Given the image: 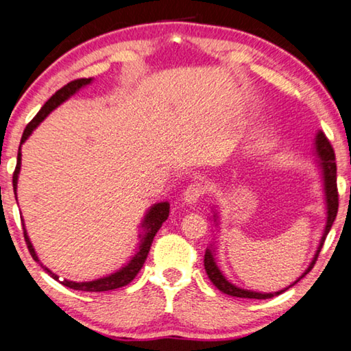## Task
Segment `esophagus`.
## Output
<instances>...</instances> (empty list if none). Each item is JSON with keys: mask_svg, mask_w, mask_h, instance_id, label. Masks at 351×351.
I'll use <instances>...</instances> for the list:
<instances>
[{"mask_svg": "<svg viewBox=\"0 0 351 351\" xmlns=\"http://www.w3.org/2000/svg\"><path fill=\"white\" fill-rule=\"evenodd\" d=\"M206 195V186L203 182H192L189 184V186L186 187V190H184V195L182 198L184 201H186L187 204H195L197 203L198 199H201Z\"/></svg>", "mask_w": 351, "mask_h": 351, "instance_id": "34e87169", "label": "esophagus"}]
</instances>
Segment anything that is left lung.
<instances>
[{
	"label": "left lung",
	"instance_id": "left-lung-1",
	"mask_svg": "<svg viewBox=\"0 0 351 351\" xmlns=\"http://www.w3.org/2000/svg\"><path fill=\"white\" fill-rule=\"evenodd\" d=\"M316 152L320 158V167H322L324 171V184H325V197H326V207H328V218H326V226H325V232L322 235V240H320V245L317 247V252L314 255V258L311 261L310 268H308L304 276L305 277L308 272L313 269V266L316 265V260L319 257V252L320 249H322L324 243L326 235H328L330 229H331V224L335 223V218L337 215V207H339V193H337V182H336V156H335V150H332V147L330 144L328 138H326L325 133L319 132L316 136ZM204 268L207 276H209L210 282L215 285V287L221 291L224 294H229V295H234V297H243V299H271V297L282 294L283 291L287 289H282V291H277V293H271V294H261V293H255V291H247V289H241V288H237L235 285H232L230 282L226 280V277L219 272L218 266L215 263V260H213V254L210 249H206V254H204ZM300 277V278H302ZM299 278V280H300ZM297 280V282H299ZM294 282V283H297ZM293 283V285H294ZM291 285V287H293Z\"/></svg>",
	"mask_w": 351,
	"mask_h": 351
}]
</instances>
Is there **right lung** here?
<instances>
[{
    "label": "right lung",
    "mask_w": 351,
    "mask_h": 351,
    "mask_svg": "<svg viewBox=\"0 0 351 351\" xmlns=\"http://www.w3.org/2000/svg\"><path fill=\"white\" fill-rule=\"evenodd\" d=\"M90 82H91V79H77V80L69 82L68 85H64L63 88H60V90L56 91L54 96H51V99L47 100V102L43 106H41V110L37 112V116H35L32 121L26 125L25 133H23V136H21V144L29 138V134L34 132V128H37L38 123L43 121V119L47 114H49L52 110L57 108V106L60 105L62 102H64V100H66L68 97L73 96V94L77 90H80L82 86L88 85V83H90ZM20 167H21V153H20V148H19L16 167H15V171H14V176H12V182H14V190H15V197H16V181H19ZM169 210H170V204L169 203H159L156 206H153L152 209H150V212L147 213L145 219H144V228L147 229V232H145L144 239H142L139 251H138V254L134 255L133 260L130 261V263L125 266V268H122L121 271L114 272V274H111L108 277H104V278H99V280H93V282L77 283V282H71V280H60V278H58V276H56L54 272H51L49 269L45 268V266L40 263L37 254H35L34 247L31 245V241H29V237L26 234L25 224H23V234H25L26 245H27L29 252H31V255H32V258L35 261H38V263L43 266L45 271L52 278H56V280H58L62 285H64V287L73 288V289H77V291H90V293H100V291H111V289H117V288L125 287V285H128L136 276H138V272L141 271V268L145 263V258H147V255H148V251H150V246H152V241L154 239V235H156L159 228H161L162 223L169 217Z\"/></svg>",
    "instance_id": "1"
}]
</instances>
